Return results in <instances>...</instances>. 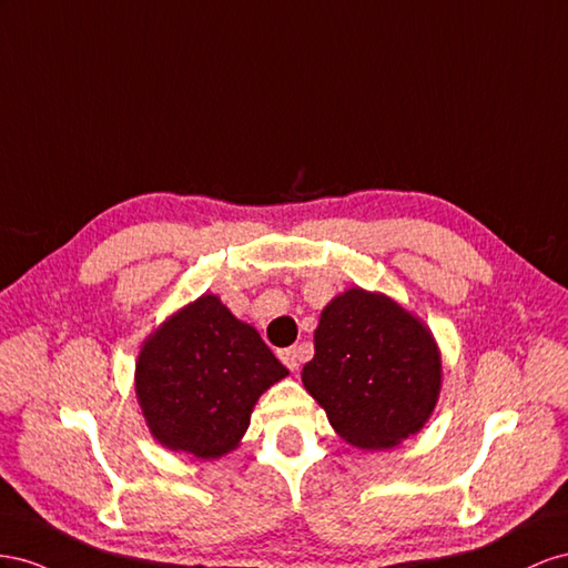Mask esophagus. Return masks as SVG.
<instances>
[{
	"label": "esophagus",
	"instance_id": "34e87169",
	"mask_svg": "<svg viewBox=\"0 0 568 568\" xmlns=\"http://www.w3.org/2000/svg\"><path fill=\"white\" fill-rule=\"evenodd\" d=\"M281 362L290 368V371H297L300 368V347H287L278 352Z\"/></svg>",
	"mask_w": 568,
	"mask_h": 568
}]
</instances>
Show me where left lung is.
Listing matches in <instances>:
<instances>
[{"mask_svg":"<svg viewBox=\"0 0 568 568\" xmlns=\"http://www.w3.org/2000/svg\"><path fill=\"white\" fill-rule=\"evenodd\" d=\"M302 383L345 443L390 449L435 412L443 356L430 328L399 302L349 287L323 306Z\"/></svg>","mask_w":568,"mask_h":568,"instance_id":"obj_1","label":"left lung"}]
</instances>
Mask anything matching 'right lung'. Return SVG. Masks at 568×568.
<instances>
[{
  "instance_id": "add662e5",
  "label": "right lung",
  "mask_w": 568,
  "mask_h": 568,
  "mask_svg": "<svg viewBox=\"0 0 568 568\" xmlns=\"http://www.w3.org/2000/svg\"><path fill=\"white\" fill-rule=\"evenodd\" d=\"M285 376L254 326L202 295L144 339L135 395L161 447L219 459L240 445L258 397Z\"/></svg>"
}]
</instances>
